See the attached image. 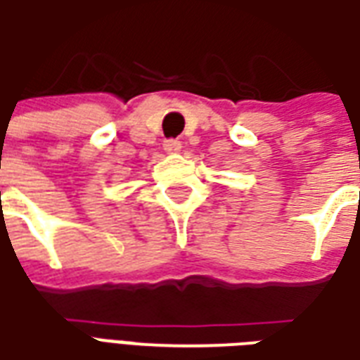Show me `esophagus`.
<instances>
[{
  "label": "esophagus",
  "mask_w": 360,
  "mask_h": 360,
  "mask_svg": "<svg viewBox=\"0 0 360 360\" xmlns=\"http://www.w3.org/2000/svg\"><path fill=\"white\" fill-rule=\"evenodd\" d=\"M163 148H165V151H180V148H182V144H180L178 140L170 139V140H165Z\"/></svg>",
  "instance_id": "34e87169"
}]
</instances>
